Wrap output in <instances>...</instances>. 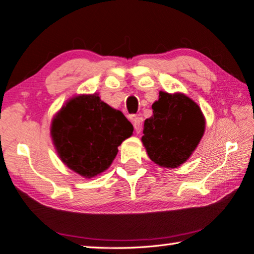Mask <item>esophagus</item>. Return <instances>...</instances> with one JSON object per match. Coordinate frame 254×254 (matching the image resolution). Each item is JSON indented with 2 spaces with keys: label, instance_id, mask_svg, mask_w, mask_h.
Masks as SVG:
<instances>
[{
  "label": "esophagus",
  "instance_id": "34e87169",
  "mask_svg": "<svg viewBox=\"0 0 254 254\" xmlns=\"http://www.w3.org/2000/svg\"><path fill=\"white\" fill-rule=\"evenodd\" d=\"M132 122H133V127L136 133H140L142 128V118H138V116H136V118L132 119Z\"/></svg>",
  "mask_w": 254,
  "mask_h": 254
}]
</instances>
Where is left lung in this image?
Returning a JSON list of instances; mask_svg holds the SVG:
<instances>
[{"mask_svg": "<svg viewBox=\"0 0 254 254\" xmlns=\"http://www.w3.org/2000/svg\"><path fill=\"white\" fill-rule=\"evenodd\" d=\"M144 121L142 143L152 162L175 168L187 162L202 138L206 121L198 104L184 94L160 91Z\"/></svg>", "mask_w": 254, "mask_h": 254, "instance_id": "left-lung-1", "label": "left lung"}]
</instances>
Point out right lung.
Returning a JSON list of instances; mask_svg holds the SVG:
<instances>
[{
	"label": "right lung",
	"instance_id": "right-lung-1",
	"mask_svg": "<svg viewBox=\"0 0 254 254\" xmlns=\"http://www.w3.org/2000/svg\"><path fill=\"white\" fill-rule=\"evenodd\" d=\"M133 127L98 95H79L66 102L52 121L56 151L70 170L90 179L106 171L118 147L132 135Z\"/></svg>",
	"mask_w": 254,
	"mask_h": 254
}]
</instances>
